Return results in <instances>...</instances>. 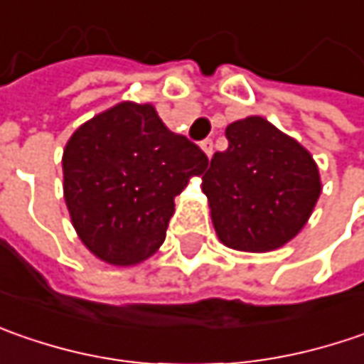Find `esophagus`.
<instances>
[{
  "label": "esophagus",
  "mask_w": 364,
  "mask_h": 364,
  "mask_svg": "<svg viewBox=\"0 0 364 364\" xmlns=\"http://www.w3.org/2000/svg\"><path fill=\"white\" fill-rule=\"evenodd\" d=\"M201 151L205 152L208 156H212V154H213V142H212V138H205V140H201Z\"/></svg>",
  "instance_id": "esophagus-1"
}]
</instances>
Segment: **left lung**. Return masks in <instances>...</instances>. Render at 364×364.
<instances>
[{
	"instance_id": "8db88e82",
	"label": "left lung",
	"mask_w": 364,
	"mask_h": 364,
	"mask_svg": "<svg viewBox=\"0 0 364 364\" xmlns=\"http://www.w3.org/2000/svg\"><path fill=\"white\" fill-rule=\"evenodd\" d=\"M226 138L228 149L213 154L201 183L218 238L246 252L287 245L322 193L318 165L261 116L232 122Z\"/></svg>"
}]
</instances>
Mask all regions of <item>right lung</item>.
<instances>
[{
	"instance_id": "add662e5",
	"label": "right lung",
	"mask_w": 364,
	"mask_h": 364,
	"mask_svg": "<svg viewBox=\"0 0 364 364\" xmlns=\"http://www.w3.org/2000/svg\"><path fill=\"white\" fill-rule=\"evenodd\" d=\"M208 163L198 144L166 128L151 103H118L79 126L63 152L73 226L102 261H146L165 242L175 198Z\"/></svg>"
}]
</instances>
